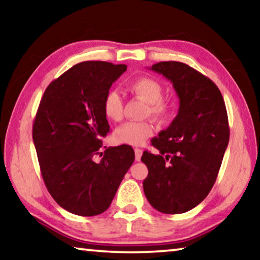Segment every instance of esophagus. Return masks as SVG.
<instances>
[{"instance_id": "34e87169", "label": "esophagus", "mask_w": 260, "mask_h": 260, "mask_svg": "<svg viewBox=\"0 0 260 260\" xmlns=\"http://www.w3.org/2000/svg\"><path fill=\"white\" fill-rule=\"evenodd\" d=\"M142 154H143V150H140V148H135L136 160L139 161V160H140V158H142Z\"/></svg>"}]
</instances>
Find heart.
Listing matches in <instances>:
<instances>
[{
  "instance_id": "heart-1",
  "label": "heart",
  "mask_w": 260,
  "mask_h": 260,
  "mask_svg": "<svg viewBox=\"0 0 260 260\" xmlns=\"http://www.w3.org/2000/svg\"><path fill=\"white\" fill-rule=\"evenodd\" d=\"M129 91L139 99L147 102L146 115L156 121L167 120L172 106L164 99V88L158 79L150 76H140L131 80L127 85ZM102 112L106 118L112 122H118L123 117V101L116 91L106 93L102 101ZM153 134V125L150 121L125 122L115 130L114 138L117 143L131 146H140Z\"/></svg>"
}]
</instances>
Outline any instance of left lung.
<instances>
[{
  "label": "left lung",
  "mask_w": 260,
  "mask_h": 260,
  "mask_svg": "<svg viewBox=\"0 0 260 260\" xmlns=\"http://www.w3.org/2000/svg\"><path fill=\"white\" fill-rule=\"evenodd\" d=\"M151 70L173 83L180 108L152 139L159 154L143 153L148 169L144 192L161 213H184L206 198L218 177L229 142L226 105L218 86L185 63L159 62Z\"/></svg>",
  "instance_id": "obj_1"
}]
</instances>
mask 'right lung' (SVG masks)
Returning <instances> with one entry per match:
<instances>
[{"instance_id":"right-lung-1","label":"right lung","mask_w":260,"mask_h":260,"mask_svg":"<svg viewBox=\"0 0 260 260\" xmlns=\"http://www.w3.org/2000/svg\"><path fill=\"white\" fill-rule=\"evenodd\" d=\"M125 70L109 62L78 63L53 80L40 101L32 137L41 175L54 201L70 213H104L135 160L133 147L121 145L106 148L95 161L109 133L102 101Z\"/></svg>"}]
</instances>
